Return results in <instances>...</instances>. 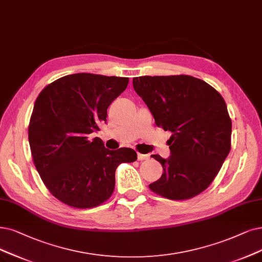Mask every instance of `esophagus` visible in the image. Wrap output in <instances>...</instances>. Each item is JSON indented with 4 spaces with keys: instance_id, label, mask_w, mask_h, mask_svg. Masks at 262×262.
<instances>
[{
    "instance_id": "1",
    "label": "esophagus",
    "mask_w": 262,
    "mask_h": 262,
    "mask_svg": "<svg viewBox=\"0 0 262 262\" xmlns=\"http://www.w3.org/2000/svg\"><path fill=\"white\" fill-rule=\"evenodd\" d=\"M149 158V155H144V154H138V159L140 161L142 160H147Z\"/></svg>"
}]
</instances>
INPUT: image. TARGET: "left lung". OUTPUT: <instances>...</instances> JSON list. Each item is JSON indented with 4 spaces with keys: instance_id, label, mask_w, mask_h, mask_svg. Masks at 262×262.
I'll use <instances>...</instances> for the list:
<instances>
[{
    "instance_id": "8db88e82",
    "label": "left lung",
    "mask_w": 262,
    "mask_h": 262,
    "mask_svg": "<svg viewBox=\"0 0 262 262\" xmlns=\"http://www.w3.org/2000/svg\"><path fill=\"white\" fill-rule=\"evenodd\" d=\"M133 88L158 127L171 131V156L159 161L163 173L150 190L170 200L201 193L214 181L231 148L232 123L226 102L204 80L189 75L141 76Z\"/></svg>"
}]
</instances>
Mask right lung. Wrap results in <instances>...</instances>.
I'll use <instances>...</instances> for the list:
<instances>
[{"instance_id":"obj_1","label":"right lung","mask_w":262,"mask_h":262,"mask_svg":"<svg viewBox=\"0 0 262 262\" xmlns=\"http://www.w3.org/2000/svg\"><path fill=\"white\" fill-rule=\"evenodd\" d=\"M128 82V77L77 73L40 91L29 143L41 181L59 201L77 208L102 204L114 191L117 166L138 159L131 148L110 150L101 139H90Z\"/></svg>"}]
</instances>
